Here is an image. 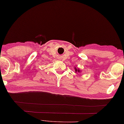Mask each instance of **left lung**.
Segmentation results:
<instances>
[{
  "instance_id": "1",
  "label": "left lung",
  "mask_w": 124,
  "mask_h": 124,
  "mask_svg": "<svg viewBox=\"0 0 124 124\" xmlns=\"http://www.w3.org/2000/svg\"><path fill=\"white\" fill-rule=\"evenodd\" d=\"M76 70V71H77V70ZM78 71H79V70H78Z\"/></svg>"
}]
</instances>
